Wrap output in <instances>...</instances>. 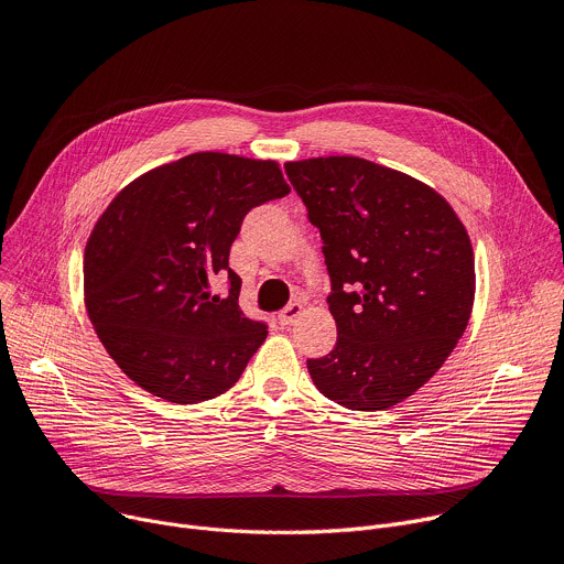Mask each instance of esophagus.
Segmentation results:
<instances>
[{
  "label": "esophagus",
  "mask_w": 564,
  "mask_h": 564,
  "mask_svg": "<svg viewBox=\"0 0 564 564\" xmlns=\"http://www.w3.org/2000/svg\"><path fill=\"white\" fill-rule=\"evenodd\" d=\"M301 312H303V305H301V303H290V305H285V307L279 312V324H281V326L294 324V321L301 316Z\"/></svg>",
  "instance_id": "1"
}]
</instances>
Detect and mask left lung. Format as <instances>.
<instances>
[{
    "label": "left lung",
    "instance_id": "8db88e82",
    "mask_svg": "<svg viewBox=\"0 0 564 564\" xmlns=\"http://www.w3.org/2000/svg\"><path fill=\"white\" fill-rule=\"evenodd\" d=\"M285 174L321 234L337 321V344L307 359L310 377L346 409H390L442 368L466 330L468 234L435 189L364 158L299 160Z\"/></svg>",
    "mask_w": 564,
    "mask_h": 564
}]
</instances>
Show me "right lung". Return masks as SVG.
<instances>
[{"instance_id":"1","label":"right lung","mask_w":564,"mask_h":564,"mask_svg":"<svg viewBox=\"0 0 564 564\" xmlns=\"http://www.w3.org/2000/svg\"><path fill=\"white\" fill-rule=\"evenodd\" d=\"M290 194L274 160L200 151L127 185L85 250L91 324L147 392L198 404L231 388L268 337L238 307L229 248L250 209ZM228 276V296L210 292Z\"/></svg>"}]
</instances>
